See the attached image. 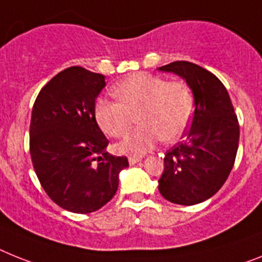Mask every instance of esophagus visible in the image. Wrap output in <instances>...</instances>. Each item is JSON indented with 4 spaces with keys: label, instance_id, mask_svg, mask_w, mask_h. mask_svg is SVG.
<instances>
[{
    "label": "esophagus",
    "instance_id": "esophagus-1",
    "mask_svg": "<svg viewBox=\"0 0 262 262\" xmlns=\"http://www.w3.org/2000/svg\"><path fill=\"white\" fill-rule=\"evenodd\" d=\"M140 161H141V157H135V156H133V157H129V164L130 165H135Z\"/></svg>",
    "mask_w": 262,
    "mask_h": 262
}]
</instances>
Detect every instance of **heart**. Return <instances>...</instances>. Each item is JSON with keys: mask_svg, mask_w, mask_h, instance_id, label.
<instances>
[{"mask_svg": "<svg viewBox=\"0 0 262 262\" xmlns=\"http://www.w3.org/2000/svg\"><path fill=\"white\" fill-rule=\"evenodd\" d=\"M117 101L101 98L94 117L105 135H127L138 116L140 126L116 146L124 155H144L161 140L174 142L184 136L194 111L192 90L181 81H166L149 73L125 77L112 89Z\"/></svg>", "mask_w": 262, "mask_h": 262, "instance_id": "b5f03b06", "label": "heart"}]
</instances>
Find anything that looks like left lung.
I'll return each instance as SVG.
<instances>
[{
	"label": "left lung",
	"instance_id": "1",
	"mask_svg": "<svg viewBox=\"0 0 262 262\" xmlns=\"http://www.w3.org/2000/svg\"><path fill=\"white\" fill-rule=\"evenodd\" d=\"M179 74L194 96V114L185 140L165 153L158 190L179 205H195L210 199L225 184L239 140V125L229 93L209 70L176 61L158 68Z\"/></svg>",
	"mask_w": 262,
	"mask_h": 262
}]
</instances>
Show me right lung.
<instances>
[{
  "mask_svg": "<svg viewBox=\"0 0 262 262\" xmlns=\"http://www.w3.org/2000/svg\"><path fill=\"white\" fill-rule=\"evenodd\" d=\"M105 76L72 67L54 76L37 96L29 148L39 184L62 209L86 214L111 201L125 156L109 155V140L94 117Z\"/></svg>",
  "mask_w": 262,
  "mask_h": 262,
  "instance_id": "right-lung-1",
  "label": "right lung"
}]
</instances>
